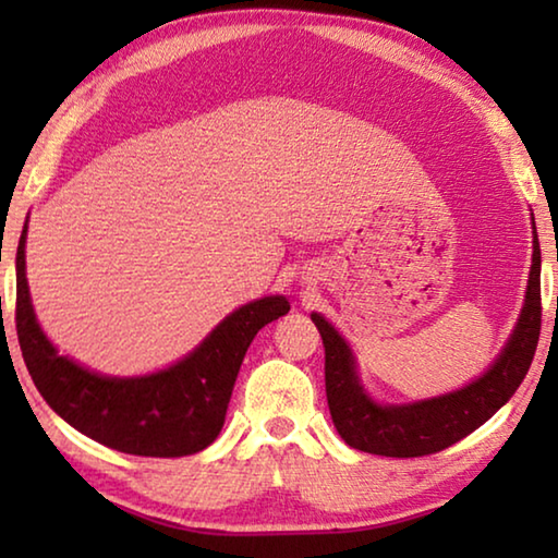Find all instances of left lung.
<instances>
[{"mask_svg": "<svg viewBox=\"0 0 558 558\" xmlns=\"http://www.w3.org/2000/svg\"><path fill=\"white\" fill-rule=\"evenodd\" d=\"M532 233V268L512 335L495 362L456 391L405 403L376 401L359 376L352 344L325 315H310L325 344L329 413L349 448L386 458L430 456L470 436L512 399L532 366L542 329V251L534 214Z\"/></svg>", "mask_w": 558, "mask_h": 558, "instance_id": "left-lung-1", "label": "left lung"}]
</instances>
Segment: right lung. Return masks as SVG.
Instances as JSON below:
<instances>
[{
	"label": "right lung",
	"instance_id": "add662e5",
	"mask_svg": "<svg viewBox=\"0 0 558 558\" xmlns=\"http://www.w3.org/2000/svg\"><path fill=\"white\" fill-rule=\"evenodd\" d=\"M26 231L29 219L16 248V335L44 401L83 436L128 456L184 458L209 448L223 428L253 337L288 315V298L245 302L165 369L137 376L100 374L59 352L36 319L26 280Z\"/></svg>",
	"mask_w": 558,
	"mask_h": 558
}]
</instances>
